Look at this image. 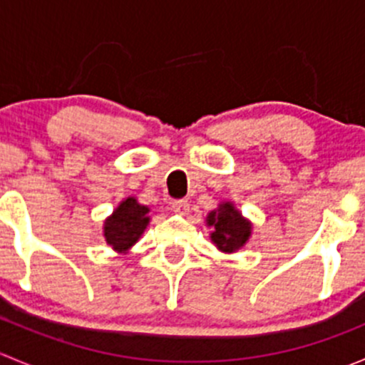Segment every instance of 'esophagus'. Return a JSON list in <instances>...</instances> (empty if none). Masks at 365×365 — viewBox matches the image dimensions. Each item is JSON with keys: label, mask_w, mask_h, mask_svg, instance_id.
<instances>
[{"label": "esophagus", "mask_w": 365, "mask_h": 365, "mask_svg": "<svg viewBox=\"0 0 365 365\" xmlns=\"http://www.w3.org/2000/svg\"><path fill=\"white\" fill-rule=\"evenodd\" d=\"M189 201L187 200H178V201H173L171 208L173 212L180 213V215H187V212H189Z\"/></svg>", "instance_id": "1"}]
</instances>
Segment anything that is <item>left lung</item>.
<instances>
[{"mask_svg":"<svg viewBox=\"0 0 365 365\" xmlns=\"http://www.w3.org/2000/svg\"><path fill=\"white\" fill-rule=\"evenodd\" d=\"M206 226L212 227V244L226 254L240 251L252 235V222L231 201H222L212 210L206 215Z\"/></svg>","mask_w":365,"mask_h":365,"instance_id":"8db88e82","label":"left lung"}]
</instances>
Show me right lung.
I'll use <instances>...</instances> for the list:
<instances>
[{
    "mask_svg": "<svg viewBox=\"0 0 365 365\" xmlns=\"http://www.w3.org/2000/svg\"><path fill=\"white\" fill-rule=\"evenodd\" d=\"M148 213V206L141 205L135 197L130 196L120 201L102 227V235L113 251L125 254L138 244L150 224Z\"/></svg>",
    "mask_w": 365,
    "mask_h": 365,
    "instance_id": "1",
    "label": "right lung"
}]
</instances>
